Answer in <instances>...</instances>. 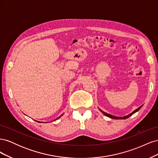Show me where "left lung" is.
<instances>
[{"mask_svg":"<svg viewBox=\"0 0 158 158\" xmlns=\"http://www.w3.org/2000/svg\"><path fill=\"white\" fill-rule=\"evenodd\" d=\"M142 107V106H141L140 107L137 108L136 110H135V111H132L131 113L128 114H127V115L124 116V117H115V116H114V115H112V114H108V113H106V112L103 111L102 109H99L100 110V111H101V112L104 114V115H106V116H107V117H109V118H113V119H126V118H128L129 117L132 116L133 114H135V113L136 112H137L138 111H139V110L140 109V108H141Z\"/></svg>","mask_w":158,"mask_h":158,"instance_id":"obj_1","label":"left lung"}]
</instances>
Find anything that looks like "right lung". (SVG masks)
I'll return each mask as SVG.
<instances>
[{"label":"right lung","instance_id":"right-lung-1","mask_svg":"<svg viewBox=\"0 0 158 158\" xmlns=\"http://www.w3.org/2000/svg\"><path fill=\"white\" fill-rule=\"evenodd\" d=\"M63 114H61V115H60V117H59L58 118H56V119H55V120H54V121H56V120H57V119H59V118H60V117H61L62 115H63ZM37 122H39V121H37ZM41 123H42V122H41Z\"/></svg>","mask_w":158,"mask_h":158}]
</instances>
